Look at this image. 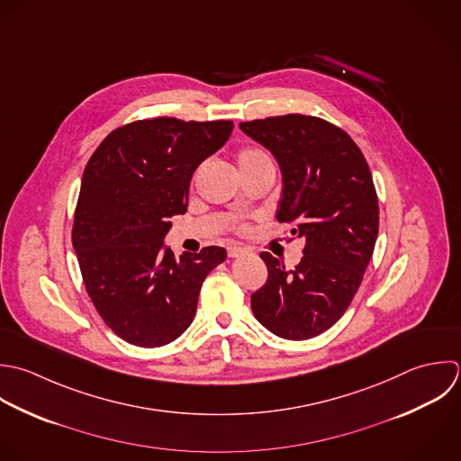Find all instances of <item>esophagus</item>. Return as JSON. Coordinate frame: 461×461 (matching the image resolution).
I'll list each match as a JSON object with an SVG mask.
<instances>
[{"instance_id":"34e87169","label":"esophagus","mask_w":461,"mask_h":461,"mask_svg":"<svg viewBox=\"0 0 461 461\" xmlns=\"http://www.w3.org/2000/svg\"><path fill=\"white\" fill-rule=\"evenodd\" d=\"M249 253H251V251L246 249V248H239V246L228 248V257H230V258H240V257H246V255H249Z\"/></svg>"}]
</instances>
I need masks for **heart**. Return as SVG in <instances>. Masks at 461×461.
<instances>
[{"mask_svg":"<svg viewBox=\"0 0 461 461\" xmlns=\"http://www.w3.org/2000/svg\"><path fill=\"white\" fill-rule=\"evenodd\" d=\"M262 159H269L267 152L262 150V149H244L240 154H239V167H244V165H251L255 161H262Z\"/></svg>","mask_w":461,"mask_h":461,"instance_id":"obj_1","label":"heart"}]
</instances>
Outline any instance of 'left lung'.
I'll return each instance as SVG.
<instances>
[{
  "mask_svg": "<svg viewBox=\"0 0 461 461\" xmlns=\"http://www.w3.org/2000/svg\"><path fill=\"white\" fill-rule=\"evenodd\" d=\"M239 127L275 156L282 172L276 219L305 240L293 271L260 253L267 282L251 294L253 314L278 338H316L345 314L374 255L379 201L372 172L354 140L321 118L284 114Z\"/></svg>",
  "mask_w": 461,
  "mask_h": 461,
  "instance_id": "left-lung-1",
  "label": "left lung"
}]
</instances>
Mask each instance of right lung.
<instances>
[{
  "instance_id": "obj_1",
  "label": "right lung",
  "mask_w": 461,
  "mask_h": 461,
  "mask_svg": "<svg viewBox=\"0 0 461 461\" xmlns=\"http://www.w3.org/2000/svg\"><path fill=\"white\" fill-rule=\"evenodd\" d=\"M233 122L138 120L113 131L89 158L73 222L86 291L123 341L154 348L194 321L201 285L226 249L176 257L163 242L188 208L195 168L230 138Z\"/></svg>"
}]
</instances>
